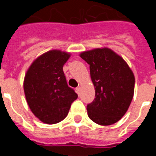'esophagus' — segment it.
Instances as JSON below:
<instances>
[{
    "label": "esophagus",
    "instance_id": "34e87169",
    "mask_svg": "<svg viewBox=\"0 0 156 156\" xmlns=\"http://www.w3.org/2000/svg\"><path fill=\"white\" fill-rule=\"evenodd\" d=\"M80 90H81V88H80V87L76 88V91H77V94H80Z\"/></svg>",
    "mask_w": 156,
    "mask_h": 156
}]
</instances>
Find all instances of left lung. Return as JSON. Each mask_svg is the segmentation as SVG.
Wrapping results in <instances>:
<instances>
[{
  "instance_id": "1",
  "label": "left lung",
  "mask_w": 156,
  "mask_h": 156,
  "mask_svg": "<svg viewBox=\"0 0 156 156\" xmlns=\"http://www.w3.org/2000/svg\"><path fill=\"white\" fill-rule=\"evenodd\" d=\"M90 68L94 100L87 105L89 119L100 125L118 122L127 112L134 96V76L126 62L109 48L80 54Z\"/></svg>"
}]
</instances>
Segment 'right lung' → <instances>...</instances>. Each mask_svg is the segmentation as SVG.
Here are the masks:
<instances>
[{"label":"right lung","mask_w":156,"mask_h":156,"mask_svg":"<svg viewBox=\"0 0 156 156\" xmlns=\"http://www.w3.org/2000/svg\"><path fill=\"white\" fill-rule=\"evenodd\" d=\"M70 54L51 50L33 62L24 78V93L29 108L45 124H57L68 115L78 94L68 87L62 67Z\"/></svg>","instance_id":"1"}]
</instances>
